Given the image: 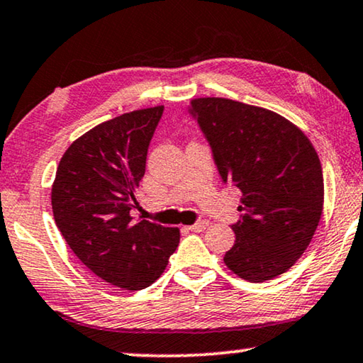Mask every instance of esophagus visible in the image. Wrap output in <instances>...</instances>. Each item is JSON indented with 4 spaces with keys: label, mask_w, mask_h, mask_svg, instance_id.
Returning a JSON list of instances; mask_svg holds the SVG:
<instances>
[{
    "label": "esophagus",
    "mask_w": 363,
    "mask_h": 363,
    "mask_svg": "<svg viewBox=\"0 0 363 363\" xmlns=\"http://www.w3.org/2000/svg\"><path fill=\"white\" fill-rule=\"evenodd\" d=\"M207 226H208V221L200 220V221H197V223L187 226V230L189 231H194V233H200V231H203L205 228H207Z\"/></svg>",
    "instance_id": "34e87169"
}]
</instances>
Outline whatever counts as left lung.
<instances>
[{
  "instance_id": "1",
  "label": "left lung",
  "mask_w": 363,
  "mask_h": 363,
  "mask_svg": "<svg viewBox=\"0 0 363 363\" xmlns=\"http://www.w3.org/2000/svg\"><path fill=\"white\" fill-rule=\"evenodd\" d=\"M187 112L221 181L242 192L225 264L250 282L279 277L305 252L321 218L324 182L315 148L294 123L262 107L200 97Z\"/></svg>"
}]
</instances>
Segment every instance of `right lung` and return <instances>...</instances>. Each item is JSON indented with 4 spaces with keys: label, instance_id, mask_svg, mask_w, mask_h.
Here are the masks:
<instances>
[{
    "label": "right lung",
    "instance_id": "1",
    "mask_svg": "<svg viewBox=\"0 0 363 363\" xmlns=\"http://www.w3.org/2000/svg\"><path fill=\"white\" fill-rule=\"evenodd\" d=\"M163 111L122 113L89 130L65 151L52 187L65 241L91 272L118 289H147L179 245L177 228L130 215Z\"/></svg>",
    "mask_w": 363,
    "mask_h": 363
}]
</instances>
